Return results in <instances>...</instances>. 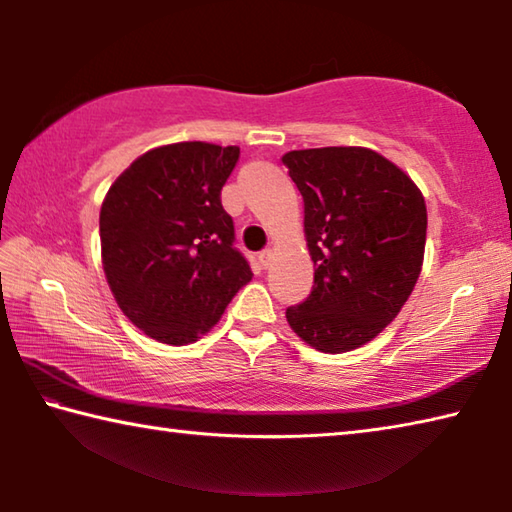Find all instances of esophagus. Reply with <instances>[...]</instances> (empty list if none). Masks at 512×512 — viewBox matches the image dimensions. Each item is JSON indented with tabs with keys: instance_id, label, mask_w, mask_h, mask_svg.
Segmentation results:
<instances>
[{
	"instance_id": "34e87169",
	"label": "esophagus",
	"mask_w": 512,
	"mask_h": 512,
	"mask_svg": "<svg viewBox=\"0 0 512 512\" xmlns=\"http://www.w3.org/2000/svg\"><path fill=\"white\" fill-rule=\"evenodd\" d=\"M271 262H273V250L271 248L262 250V253H259V264H262V268H268Z\"/></svg>"
}]
</instances>
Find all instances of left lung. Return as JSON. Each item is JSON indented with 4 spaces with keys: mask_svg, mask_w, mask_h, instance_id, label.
Here are the masks:
<instances>
[{
    "mask_svg": "<svg viewBox=\"0 0 512 512\" xmlns=\"http://www.w3.org/2000/svg\"><path fill=\"white\" fill-rule=\"evenodd\" d=\"M284 167L305 201L314 287L287 309L293 332L327 354L375 339L420 277L427 205L391 160L361 146L289 151Z\"/></svg>",
    "mask_w": 512,
    "mask_h": 512,
    "instance_id": "left-lung-1",
    "label": "left lung"
}]
</instances>
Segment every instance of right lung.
<instances>
[{"instance_id":"1","label":"right lung","mask_w":512,"mask_h":512,"mask_svg":"<svg viewBox=\"0 0 512 512\" xmlns=\"http://www.w3.org/2000/svg\"><path fill=\"white\" fill-rule=\"evenodd\" d=\"M237 162V146L169 144L140 155L108 189L103 271L119 309L155 341H196L253 280L221 205Z\"/></svg>"}]
</instances>
